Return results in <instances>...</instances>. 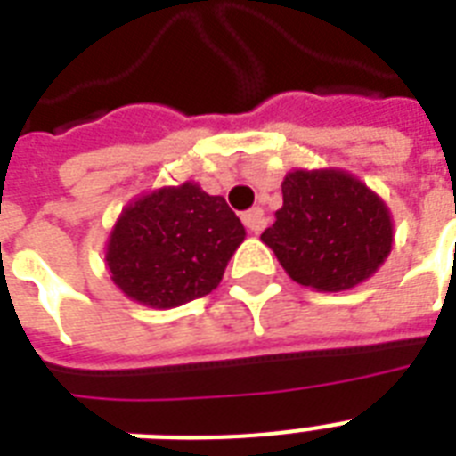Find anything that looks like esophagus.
<instances>
[{
    "label": "esophagus",
    "mask_w": 456,
    "mask_h": 456,
    "mask_svg": "<svg viewBox=\"0 0 456 456\" xmlns=\"http://www.w3.org/2000/svg\"><path fill=\"white\" fill-rule=\"evenodd\" d=\"M243 224H246V229L248 232H253V234H260L265 229V224H267V220H265V213L260 210V208H253V210H248V213H243Z\"/></svg>",
    "instance_id": "obj_1"
}]
</instances>
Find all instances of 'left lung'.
Here are the masks:
<instances>
[{
    "label": "left lung",
    "instance_id": "obj_1",
    "mask_svg": "<svg viewBox=\"0 0 456 456\" xmlns=\"http://www.w3.org/2000/svg\"><path fill=\"white\" fill-rule=\"evenodd\" d=\"M281 193L277 222L260 239L293 281L322 293L347 291L376 274L390 256L388 206L350 172L291 170Z\"/></svg>",
    "mask_w": 456,
    "mask_h": 456
}]
</instances>
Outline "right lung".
<instances>
[{
	"instance_id": "obj_1",
	"label": "right lung",
	"mask_w": 456,
	"mask_h": 456,
	"mask_svg": "<svg viewBox=\"0 0 456 456\" xmlns=\"http://www.w3.org/2000/svg\"><path fill=\"white\" fill-rule=\"evenodd\" d=\"M246 229L222 196L196 182L142 193L106 243L113 284L134 303L170 310L217 289Z\"/></svg>"
}]
</instances>
